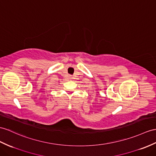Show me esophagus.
<instances>
[{"instance_id": "esophagus-1", "label": "esophagus", "mask_w": 156, "mask_h": 156, "mask_svg": "<svg viewBox=\"0 0 156 156\" xmlns=\"http://www.w3.org/2000/svg\"><path fill=\"white\" fill-rule=\"evenodd\" d=\"M69 79H72V77H71V76H69Z\"/></svg>"}]
</instances>
